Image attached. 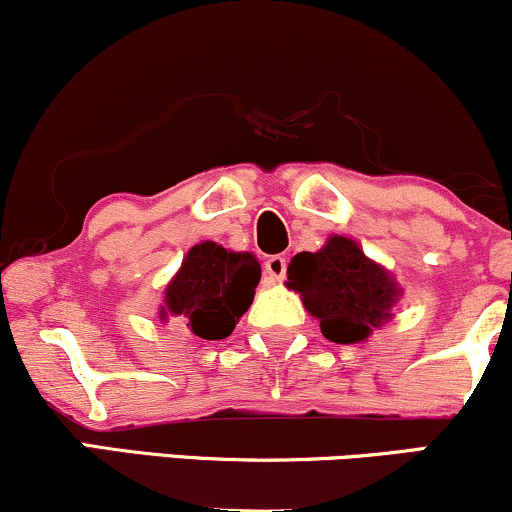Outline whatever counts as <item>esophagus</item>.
Returning <instances> with one entry per match:
<instances>
[{"mask_svg": "<svg viewBox=\"0 0 512 512\" xmlns=\"http://www.w3.org/2000/svg\"><path fill=\"white\" fill-rule=\"evenodd\" d=\"M284 274H286V257L272 255L267 262H264V276H267L272 284L284 279Z\"/></svg>", "mask_w": 512, "mask_h": 512, "instance_id": "1", "label": "esophagus"}]
</instances>
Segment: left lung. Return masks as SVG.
Wrapping results in <instances>:
<instances>
[{
    "label": "left lung",
    "mask_w": 512,
    "mask_h": 512,
    "mask_svg": "<svg viewBox=\"0 0 512 512\" xmlns=\"http://www.w3.org/2000/svg\"><path fill=\"white\" fill-rule=\"evenodd\" d=\"M286 274V286L301 293L305 310L337 344L366 342L370 332L392 320L402 296L392 274L344 236H330L317 252H298Z\"/></svg>",
    "instance_id": "1"
}]
</instances>
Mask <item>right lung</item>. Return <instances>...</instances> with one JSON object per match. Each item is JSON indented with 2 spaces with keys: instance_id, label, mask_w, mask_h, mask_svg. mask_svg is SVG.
<instances>
[{
  "instance_id": "1",
  "label": "right lung",
  "mask_w": 512,
  "mask_h": 512,
  "mask_svg": "<svg viewBox=\"0 0 512 512\" xmlns=\"http://www.w3.org/2000/svg\"><path fill=\"white\" fill-rule=\"evenodd\" d=\"M260 276V262L252 252H233L204 240L187 252L170 279L161 320L178 317L199 339L228 337L250 308Z\"/></svg>"
}]
</instances>
